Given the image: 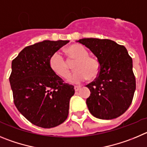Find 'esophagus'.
Wrapping results in <instances>:
<instances>
[{
    "instance_id": "obj_1",
    "label": "esophagus",
    "mask_w": 147,
    "mask_h": 147,
    "mask_svg": "<svg viewBox=\"0 0 147 147\" xmlns=\"http://www.w3.org/2000/svg\"><path fill=\"white\" fill-rule=\"evenodd\" d=\"M74 88H75V92H78V91H79V90H80V86H75Z\"/></svg>"
}]
</instances>
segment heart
Instances as JSON below:
<instances>
[{
  "instance_id": "obj_1",
  "label": "heart",
  "mask_w": 147,
  "mask_h": 147,
  "mask_svg": "<svg viewBox=\"0 0 147 147\" xmlns=\"http://www.w3.org/2000/svg\"><path fill=\"white\" fill-rule=\"evenodd\" d=\"M69 61H76L73 65L75 72L69 78V82L80 83L86 79L94 80L100 74V64L96 58L89 56L86 49L80 45H72L66 49ZM50 66L55 74L66 78L70 73L69 63L59 53L53 54L50 59Z\"/></svg>"
}]
</instances>
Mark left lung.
Here are the masks:
<instances>
[{"label":"left lung","instance_id":"left-lung-1","mask_svg":"<svg viewBox=\"0 0 147 147\" xmlns=\"http://www.w3.org/2000/svg\"><path fill=\"white\" fill-rule=\"evenodd\" d=\"M77 42L88 47L100 64L97 78L86 86L90 113L100 119L117 118L131 105L136 90L132 58L125 47L110 39L84 38Z\"/></svg>","mask_w":147,"mask_h":147}]
</instances>
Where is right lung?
Returning a JSON list of instances; mask_svg holds the SVG:
<instances>
[{"mask_svg": "<svg viewBox=\"0 0 147 147\" xmlns=\"http://www.w3.org/2000/svg\"><path fill=\"white\" fill-rule=\"evenodd\" d=\"M69 41L45 40L25 47L11 62L9 82L16 108L30 122L43 128L67 119L72 85L53 71L50 59Z\"/></svg>", "mask_w": 147, "mask_h": 147, "instance_id": "obj_1", "label": "right lung"}]
</instances>
